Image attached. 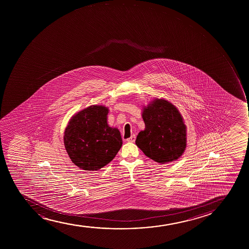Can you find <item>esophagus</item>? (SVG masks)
<instances>
[{
    "instance_id": "34e87169",
    "label": "esophagus",
    "mask_w": 249,
    "mask_h": 249,
    "mask_svg": "<svg viewBox=\"0 0 249 249\" xmlns=\"http://www.w3.org/2000/svg\"><path fill=\"white\" fill-rule=\"evenodd\" d=\"M135 140H136V136L132 135L131 137H129V138L126 139V142H134Z\"/></svg>"
}]
</instances>
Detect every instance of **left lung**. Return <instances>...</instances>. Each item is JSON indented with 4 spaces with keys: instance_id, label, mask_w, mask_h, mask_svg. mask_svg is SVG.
<instances>
[{
    "instance_id": "1",
    "label": "left lung",
    "mask_w": 249,
    "mask_h": 249,
    "mask_svg": "<svg viewBox=\"0 0 249 249\" xmlns=\"http://www.w3.org/2000/svg\"><path fill=\"white\" fill-rule=\"evenodd\" d=\"M145 130L136 145L146 157L160 164L179 159L186 147V126L173 104L156 98L143 109Z\"/></svg>"
}]
</instances>
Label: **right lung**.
Listing matches in <instances>:
<instances>
[{
	"mask_svg": "<svg viewBox=\"0 0 249 249\" xmlns=\"http://www.w3.org/2000/svg\"><path fill=\"white\" fill-rule=\"evenodd\" d=\"M108 108L92 105L70 119L64 135L68 155L84 171H98L116 157L123 145L120 131L108 126Z\"/></svg>",
	"mask_w": 249,
	"mask_h": 249,
	"instance_id": "obj_1",
	"label": "right lung"
}]
</instances>
